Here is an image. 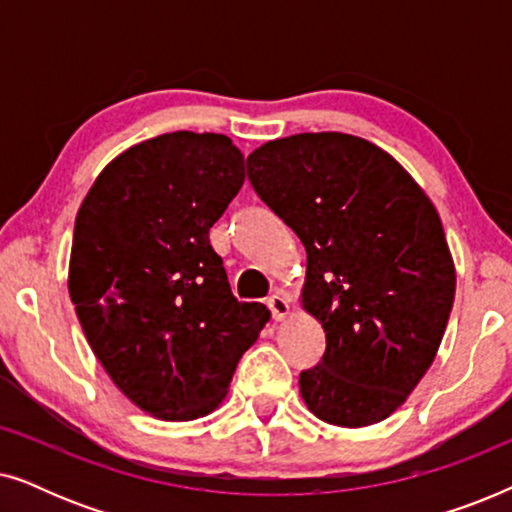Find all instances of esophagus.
<instances>
[{"label":"esophagus","mask_w":512,"mask_h":512,"mask_svg":"<svg viewBox=\"0 0 512 512\" xmlns=\"http://www.w3.org/2000/svg\"><path fill=\"white\" fill-rule=\"evenodd\" d=\"M268 307H270V314H272V319H275V321H284L291 312L289 300H286L284 296H279V293H275V296L268 298Z\"/></svg>","instance_id":"obj_1"}]
</instances>
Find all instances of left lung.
<instances>
[{
    "label": "left lung",
    "mask_w": 512,
    "mask_h": 512,
    "mask_svg": "<svg viewBox=\"0 0 512 512\" xmlns=\"http://www.w3.org/2000/svg\"><path fill=\"white\" fill-rule=\"evenodd\" d=\"M251 186L300 237V303L326 333L300 396L321 422L387 419L431 368L457 272L440 216L387 151L345 132L272 139L247 158Z\"/></svg>",
    "instance_id": "obj_1"
}]
</instances>
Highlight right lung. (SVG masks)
<instances>
[{
    "mask_svg": "<svg viewBox=\"0 0 512 512\" xmlns=\"http://www.w3.org/2000/svg\"><path fill=\"white\" fill-rule=\"evenodd\" d=\"M244 184L226 135L167 132L130 146L83 198L69 298L111 382L165 422L221 405L270 312L230 291L209 228Z\"/></svg>",
    "mask_w": 512,
    "mask_h": 512,
    "instance_id": "1",
    "label": "right lung"
}]
</instances>
